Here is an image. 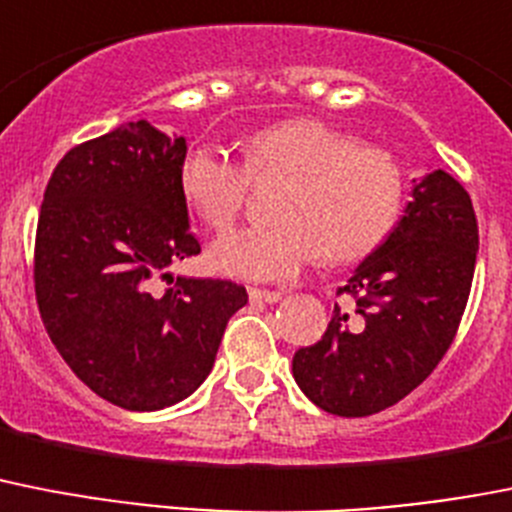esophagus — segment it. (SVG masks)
<instances>
[{"instance_id": "esophagus-1", "label": "esophagus", "mask_w": 512, "mask_h": 512, "mask_svg": "<svg viewBox=\"0 0 512 512\" xmlns=\"http://www.w3.org/2000/svg\"><path fill=\"white\" fill-rule=\"evenodd\" d=\"M248 298H251L253 303H279V300H282V292L259 290V287H251V290H248Z\"/></svg>"}]
</instances>
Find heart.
I'll list each match as a JSON object with an SVG mask.
<instances>
[{
  "instance_id": "b5f03b06",
  "label": "heart",
  "mask_w": 512,
  "mask_h": 512,
  "mask_svg": "<svg viewBox=\"0 0 512 512\" xmlns=\"http://www.w3.org/2000/svg\"><path fill=\"white\" fill-rule=\"evenodd\" d=\"M251 178H285L272 204L277 220L220 238L209 261L217 272L256 282L295 277L321 253L334 264L365 259L404 207L399 160L313 116L248 134L243 165L214 144H194L178 165L183 202L214 233L238 220Z\"/></svg>"
}]
</instances>
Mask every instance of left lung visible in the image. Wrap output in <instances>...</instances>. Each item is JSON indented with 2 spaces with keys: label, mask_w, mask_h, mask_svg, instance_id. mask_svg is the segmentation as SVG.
Here are the masks:
<instances>
[{
  "label": "left lung",
  "mask_w": 512,
  "mask_h": 512,
  "mask_svg": "<svg viewBox=\"0 0 512 512\" xmlns=\"http://www.w3.org/2000/svg\"><path fill=\"white\" fill-rule=\"evenodd\" d=\"M479 227L471 196L445 170L414 181L386 243L339 292L326 334L292 357L300 391L323 412L368 417L425 381L451 347L474 279Z\"/></svg>",
  "instance_id": "obj_1"
}]
</instances>
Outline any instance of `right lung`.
Here are the masks:
<instances>
[{"mask_svg": "<svg viewBox=\"0 0 512 512\" xmlns=\"http://www.w3.org/2000/svg\"><path fill=\"white\" fill-rule=\"evenodd\" d=\"M186 139L129 121L61 157L36 233V300L72 373L100 399L165 409L202 386L246 287L152 279L202 251L178 191Z\"/></svg>", "mask_w": 512, "mask_h": 512, "instance_id": "right-lung-1", "label": "right lung"}]
</instances>
